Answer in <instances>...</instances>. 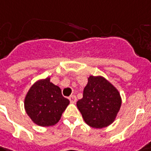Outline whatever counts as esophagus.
I'll list each match as a JSON object with an SVG mask.
<instances>
[{
  "label": "esophagus",
  "mask_w": 151,
  "mask_h": 151,
  "mask_svg": "<svg viewBox=\"0 0 151 151\" xmlns=\"http://www.w3.org/2000/svg\"><path fill=\"white\" fill-rule=\"evenodd\" d=\"M69 100L72 104H75L77 102V98H76L75 95H72V96L69 97Z\"/></svg>",
  "instance_id": "obj_1"
}]
</instances>
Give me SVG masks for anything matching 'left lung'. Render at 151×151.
<instances>
[{"label": "left lung", "mask_w": 151, "mask_h": 151, "mask_svg": "<svg viewBox=\"0 0 151 151\" xmlns=\"http://www.w3.org/2000/svg\"><path fill=\"white\" fill-rule=\"evenodd\" d=\"M121 104L119 92L109 81L103 76L91 75L77 107L88 125L102 129L115 120Z\"/></svg>", "instance_id": "left-lung-1"}]
</instances>
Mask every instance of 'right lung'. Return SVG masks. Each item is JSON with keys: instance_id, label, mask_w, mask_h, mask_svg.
I'll return each mask as SVG.
<instances>
[{"instance_id": "add662e5", "label": "right lung", "mask_w": 151, "mask_h": 151, "mask_svg": "<svg viewBox=\"0 0 151 151\" xmlns=\"http://www.w3.org/2000/svg\"><path fill=\"white\" fill-rule=\"evenodd\" d=\"M69 100L62 95L50 78L36 81L24 99V108L32 121L42 127L53 126L60 120Z\"/></svg>"}]
</instances>
